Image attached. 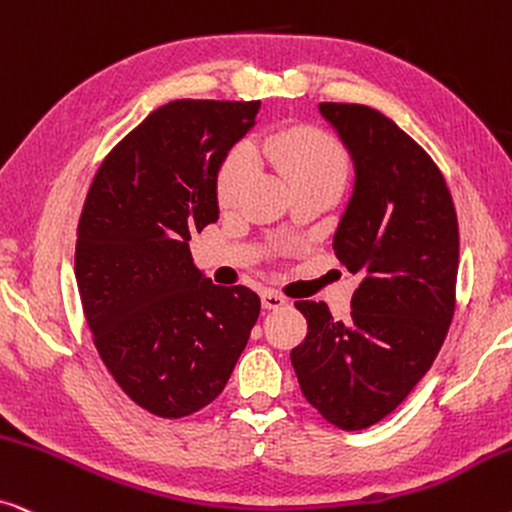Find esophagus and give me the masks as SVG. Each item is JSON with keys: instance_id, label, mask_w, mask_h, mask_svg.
Instances as JSON below:
<instances>
[{"instance_id": "obj_1", "label": "esophagus", "mask_w": 512, "mask_h": 512, "mask_svg": "<svg viewBox=\"0 0 512 512\" xmlns=\"http://www.w3.org/2000/svg\"><path fill=\"white\" fill-rule=\"evenodd\" d=\"M261 303H263L265 310H280L282 305H287V298L277 294V291H263Z\"/></svg>"}]
</instances>
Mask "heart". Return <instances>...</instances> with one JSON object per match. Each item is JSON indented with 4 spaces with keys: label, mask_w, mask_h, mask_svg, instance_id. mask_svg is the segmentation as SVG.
Returning <instances> with one entry per match:
<instances>
[{
    "label": "heart",
    "mask_w": 512,
    "mask_h": 512,
    "mask_svg": "<svg viewBox=\"0 0 512 512\" xmlns=\"http://www.w3.org/2000/svg\"><path fill=\"white\" fill-rule=\"evenodd\" d=\"M256 152L280 171L291 188L341 190L348 178V157L341 143L317 126H284L263 136ZM256 159L247 145H237L225 155L216 176V199L221 207H232L242 197Z\"/></svg>",
    "instance_id": "1"
}]
</instances>
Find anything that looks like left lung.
Wrapping results in <instances>:
<instances>
[{
  "mask_svg": "<svg viewBox=\"0 0 512 512\" xmlns=\"http://www.w3.org/2000/svg\"><path fill=\"white\" fill-rule=\"evenodd\" d=\"M355 164L334 251L357 275L353 310L296 301L308 334L291 350L303 397L341 430L400 407L440 353L456 308L459 221L437 164L393 119L357 103H320Z\"/></svg>",
  "mask_w": 512,
  "mask_h": 512,
  "instance_id": "obj_1",
  "label": "left lung"
}]
</instances>
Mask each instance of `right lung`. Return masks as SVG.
<instances>
[{"label": "right lung", "instance_id": "1", "mask_svg": "<svg viewBox=\"0 0 512 512\" xmlns=\"http://www.w3.org/2000/svg\"><path fill=\"white\" fill-rule=\"evenodd\" d=\"M261 101H171L96 171L75 277L98 355L150 414L183 418L223 393L261 313L247 287L195 268L190 235L218 221L216 176Z\"/></svg>", "mask_w": 512, "mask_h": 512}]
</instances>
